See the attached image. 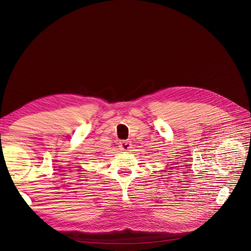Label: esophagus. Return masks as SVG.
<instances>
[{
    "mask_svg": "<svg viewBox=\"0 0 251 251\" xmlns=\"http://www.w3.org/2000/svg\"><path fill=\"white\" fill-rule=\"evenodd\" d=\"M120 148L123 151H130V149H132V142L126 141V140L121 141L120 142Z\"/></svg>",
    "mask_w": 251,
    "mask_h": 251,
    "instance_id": "esophagus-1",
    "label": "esophagus"
}]
</instances>
